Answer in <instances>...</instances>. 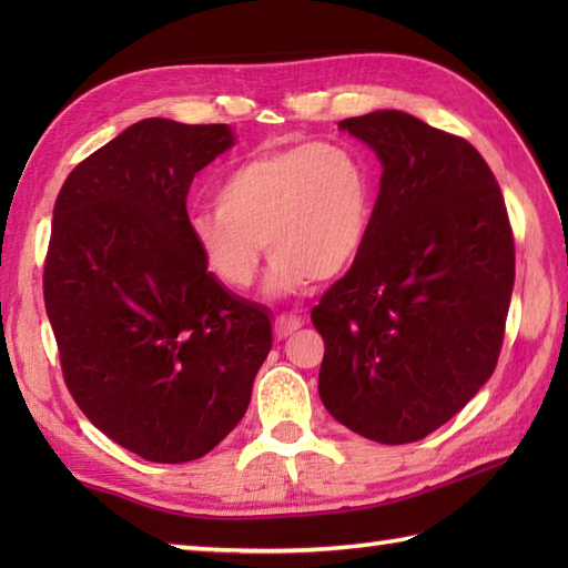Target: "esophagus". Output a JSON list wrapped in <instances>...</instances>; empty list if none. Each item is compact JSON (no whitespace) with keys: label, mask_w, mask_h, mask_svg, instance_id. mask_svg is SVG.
Instances as JSON below:
<instances>
[{"label":"esophagus","mask_w":568,"mask_h":568,"mask_svg":"<svg viewBox=\"0 0 568 568\" xmlns=\"http://www.w3.org/2000/svg\"><path fill=\"white\" fill-rule=\"evenodd\" d=\"M300 327H303V320H300L297 315H277L275 324H273L277 339H285V336H291Z\"/></svg>","instance_id":"obj_1"}]
</instances>
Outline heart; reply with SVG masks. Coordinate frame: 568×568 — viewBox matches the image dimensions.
<instances>
[{"instance_id":"obj_1","label":"heart","mask_w":568,"mask_h":568,"mask_svg":"<svg viewBox=\"0 0 568 568\" xmlns=\"http://www.w3.org/2000/svg\"><path fill=\"white\" fill-rule=\"evenodd\" d=\"M373 224V185L364 161L336 143L253 153L216 185V207L190 216L204 263L234 291L253 285L261 248L271 253L268 285L305 291L346 273Z\"/></svg>"}]
</instances>
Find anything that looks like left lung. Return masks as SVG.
Segmentation results:
<instances>
[{"label":"left lung","instance_id":"obj_1","mask_svg":"<svg viewBox=\"0 0 568 568\" xmlns=\"http://www.w3.org/2000/svg\"><path fill=\"white\" fill-rule=\"evenodd\" d=\"M383 163L364 251L320 305V397L344 427L409 444L496 371L515 239L496 175L470 143L385 110L339 122Z\"/></svg>","mask_w":568,"mask_h":568}]
</instances>
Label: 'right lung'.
Instances as JSON below:
<instances>
[{
    "label": "right lung",
    "instance_id": "right-lung-1",
    "mask_svg": "<svg viewBox=\"0 0 568 568\" xmlns=\"http://www.w3.org/2000/svg\"><path fill=\"white\" fill-rule=\"evenodd\" d=\"M226 124L143 119L72 168L53 207L43 300L72 400L155 464L212 452L244 417L271 352L268 312L207 273L192 178Z\"/></svg>",
    "mask_w": 568,
    "mask_h": 568
}]
</instances>
